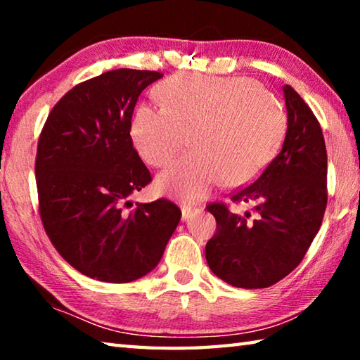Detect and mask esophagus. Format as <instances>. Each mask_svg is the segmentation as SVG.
<instances>
[{"label":"esophagus","instance_id":"1","mask_svg":"<svg viewBox=\"0 0 360 360\" xmlns=\"http://www.w3.org/2000/svg\"><path fill=\"white\" fill-rule=\"evenodd\" d=\"M198 210H193V208H191V206H181V212H182V221H187L188 217H191L192 214H195V212H197Z\"/></svg>","mask_w":360,"mask_h":360}]
</instances>
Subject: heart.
<instances>
[{
	"mask_svg": "<svg viewBox=\"0 0 360 360\" xmlns=\"http://www.w3.org/2000/svg\"><path fill=\"white\" fill-rule=\"evenodd\" d=\"M163 106L138 105L130 135L152 167L172 160L188 136L192 150L157 178V188L182 202H202L227 178L254 179L278 154L288 117L283 103L254 79L178 75L157 87Z\"/></svg>",
	"mask_w": 360,
	"mask_h": 360,
	"instance_id": "1",
	"label": "heart"
}]
</instances>
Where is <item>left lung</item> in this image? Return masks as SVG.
Listing matches in <instances>:
<instances>
[{"instance_id":"obj_1","label":"left lung","mask_w":360,"mask_h":360,"mask_svg":"<svg viewBox=\"0 0 360 360\" xmlns=\"http://www.w3.org/2000/svg\"><path fill=\"white\" fill-rule=\"evenodd\" d=\"M288 131L283 149L233 202L255 203L235 214L212 203L217 231L206 243V262L217 278L241 289L270 288L300 264L327 206V150L318 119L290 85H284Z\"/></svg>"}]
</instances>
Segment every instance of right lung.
I'll return each instance as SVG.
<instances>
[{"instance_id": "add662e5", "label": "right lung", "mask_w": 360, "mask_h": 360, "mask_svg": "<svg viewBox=\"0 0 360 360\" xmlns=\"http://www.w3.org/2000/svg\"><path fill=\"white\" fill-rule=\"evenodd\" d=\"M163 75L120 68L71 89L49 114L36 154L46 233L82 275L130 283L154 270L181 221L168 200L131 206L150 173L130 136L143 90Z\"/></svg>"}]
</instances>
